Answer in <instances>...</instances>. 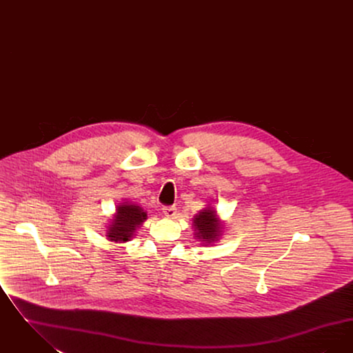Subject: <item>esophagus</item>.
I'll return each mask as SVG.
<instances>
[{"label":"esophagus","instance_id":"esophagus-1","mask_svg":"<svg viewBox=\"0 0 353 353\" xmlns=\"http://www.w3.org/2000/svg\"><path fill=\"white\" fill-rule=\"evenodd\" d=\"M176 206H164L163 208V213L167 216V217H174L176 216Z\"/></svg>","mask_w":353,"mask_h":353}]
</instances>
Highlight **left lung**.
<instances>
[{"label":"left lung","mask_w":353,"mask_h":353,"mask_svg":"<svg viewBox=\"0 0 353 353\" xmlns=\"http://www.w3.org/2000/svg\"><path fill=\"white\" fill-rule=\"evenodd\" d=\"M196 230H197V238L206 241V242H213L217 235H219V221L216 219V213L212 209H205L193 221Z\"/></svg>","instance_id":"left-lung-1"}]
</instances>
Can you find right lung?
<instances>
[{"mask_svg": "<svg viewBox=\"0 0 353 353\" xmlns=\"http://www.w3.org/2000/svg\"><path fill=\"white\" fill-rule=\"evenodd\" d=\"M147 219L145 212L136 205L123 203L118 208V213L112 225L108 229V236L115 242H125L134 235V232L144 219Z\"/></svg>", "mask_w": 353, "mask_h": 353, "instance_id": "1", "label": "right lung"}]
</instances>
